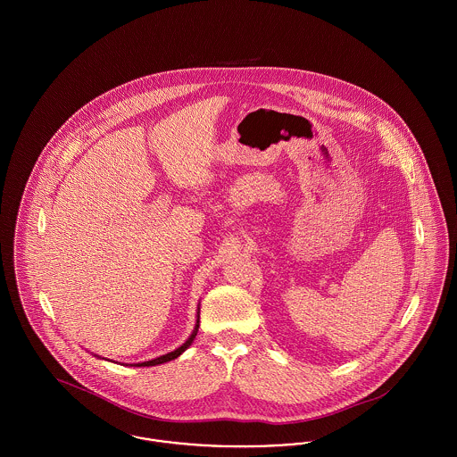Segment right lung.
<instances>
[{
	"mask_svg": "<svg viewBox=\"0 0 457 457\" xmlns=\"http://www.w3.org/2000/svg\"><path fill=\"white\" fill-rule=\"evenodd\" d=\"M198 320H200V308H196V322L195 327H194V330H192V334L188 336V339L179 346V348H176V350H172V352H169V353H165V355H160V357H156V359H151V361H145V362H135V364H129V366H135V368H147V366H158V364H163V362H169V361H174V359H178L192 343H194V339H195L196 332H198ZM98 357V355H96ZM100 359H104V357H100Z\"/></svg>",
	"mask_w": 457,
	"mask_h": 457,
	"instance_id": "right-lung-1",
	"label": "right lung"
}]
</instances>
